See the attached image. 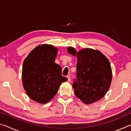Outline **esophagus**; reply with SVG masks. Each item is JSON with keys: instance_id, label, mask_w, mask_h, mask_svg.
<instances>
[{"instance_id": "obj_1", "label": "esophagus", "mask_w": 131, "mask_h": 131, "mask_svg": "<svg viewBox=\"0 0 131 131\" xmlns=\"http://www.w3.org/2000/svg\"><path fill=\"white\" fill-rule=\"evenodd\" d=\"M67 79H68V81H70V76L69 75L67 76Z\"/></svg>"}]
</instances>
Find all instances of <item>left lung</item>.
Segmentation results:
<instances>
[{"mask_svg":"<svg viewBox=\"0 0 131 131\" xmlns=\"http://www.w3.org/2000/svg\"><path fill=\"white\" fill-rule=\"evenodd\" d=\"M68 52L76 56L77 79L73 84L76 96L85 104L101 99L110 88L112 70L108 59L100 51L83 48L77 52L72 47Z\"/></svg>","mask_w":131,"mask_h":131,"instance_id":"left-lung-1","label":"left lung"}]
</instances>
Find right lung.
Wrapping results in <instances>:
<instances>
[{
  "instance_id": "1",
  "label": "right lung",
  "mask_w": 131,
  "mask_h": 131,
  "mask_svg": "<svg viewBox=\"0 0 131 131\" xmlns=\"http://www.w3.org/2000/svg\"><path fill=\"white\" fill-rule=\"evenodd\" d=\"M58 48L51 44L35 47L24 61L22 80L28 96L39 103L45 104L54 97L62 82V69L55 62Z\"/></svg>"
}]
</instances>
